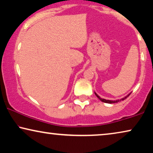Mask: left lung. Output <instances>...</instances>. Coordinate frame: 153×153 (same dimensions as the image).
I'll return each mask as SVG.
<instances>
[{"instance_id":"1","label":"left lung","mask_w":153,"mask_h":153,"mask_svg":"<svg viewBox=\"0 0 153 153\" xmlns=\"http://www.w3.org/2000/svg\"><path fill=\"white\" fill-rule=\"evenodd\" d=\"M95 95H96V96H97V97H98L99 100H101L102 102H105V103H109V104H112V103H117V102H119L120 101V100H125V99H126V98H127V97H128L129 95H130V94H129V95H128L127 96H126V97H123V98H122V100H115V101H112V100H105V99H102L101 97H100L98 96V95H97L96 94V93H95Z\"/></svg>"}]
</instances>
